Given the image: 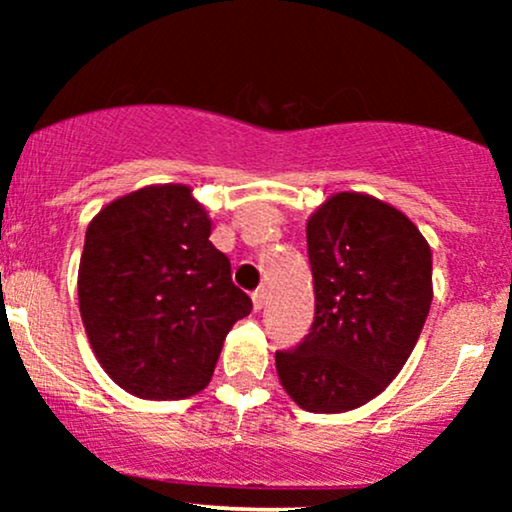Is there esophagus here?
<instances>
[{
	"instance_id": "obj_1",
	"label": "esophagus",
	"mask_w": 512,
	"mask_h": 512,
	"mask_svg": "<svg viewBox=\"0 0 512 512\" xmlns=\"http://www.w3.org/2000/svg\"><path fill=\"white\" fill-rule=\"evenodd\" d=\"M264 303H267V291L257 289L255 293H252V305H255V310H262Z\"/></svg>"
}]
</instances>
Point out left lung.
<instances>
[{
	"label": "left lung",
	"mask_w": 512,
	"mask_h": 512,
	"mask_svg": "<svg viewBox=\"0 0 512 512\" xmlns=\"http://www.w3.org/2000/svg\"><path fill=\"white\" fill-rule=\"evenodd\" d=\"M315 322L276 351L279 383L313 414L378 397L414 351L433 301L431 248L409 216L363 192H337L305 223Z\"/></svg>",
	"instance_id": "obj_1"
}]
</instances>
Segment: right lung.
<instances>
[{"instance_id":"obj_1","label":"right lung","mask_w":512,"mask_h":512,"mask_svg":"<svg viewBox=\"0 0 512 512\" xmlns=\"http://www.w3.org/2000/svg\"><path fill=\"white\" fill-rule=\"evenodd\" d=\"M187 185H149L93 216L79 262V310L93 354L129 395L182 399L209 385L252 301L211 245Z\"/></svg>"}]
</instances>
